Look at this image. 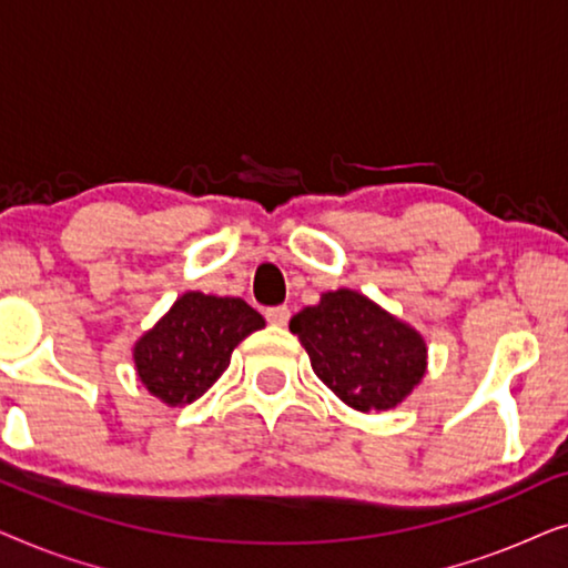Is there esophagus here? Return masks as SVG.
<instances>
[{"label": "esophagus", "mask_w": 568, "mask_h": 568, "mask_svg": "<svg viewBox=\"0 0 568 568\" xmlns=\"http://www.w3.org/2000/svg\"><path fill=\"white\" fill-rule=\"evenodd\" d=\"M290 307H268L266 310V321L271 323V325H278V328H282V325H286L290 323Z\"/></svg>", "instance_id": "esophagus-1"}]
</instances>
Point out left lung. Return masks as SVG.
Listing matches in <instances>:
<instances>
[{
    "instance_id": "1",
    "label": "left lung",
    "mask_w": 568,
    "mask_h": 568,
    "mask_svg": "<svg viewBox=\"0 0 568 568\" xmlns=\"http://www.w3.org/2000/svg\"><path fill=\"white\" fill-rule=\"evenodd\" d=\"M290 331L305 346L315 375L362 414L395 408L426 375L422 333L346 286L300 310Z\"/></svg>"
}]
</instances>
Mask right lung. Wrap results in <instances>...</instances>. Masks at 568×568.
I'll return each mask as SVG.
<instances>
[{"mask_svg": "<svg viewBox=\"0 0 568 568\" xmlns=\"http://www.w3.org/2000/svg\"><path fill=\"white\" fill-rule=\"evenodd\" d=\"M261 328L266 321L245 300L185 292L136 338L134 369L160 403L189 406L222 377L235 346Z\"/></svg>", "mask_w": 568, "mask_h": 568, "instance_id": "add662e5", "label": "right lung"}]
</instances>
